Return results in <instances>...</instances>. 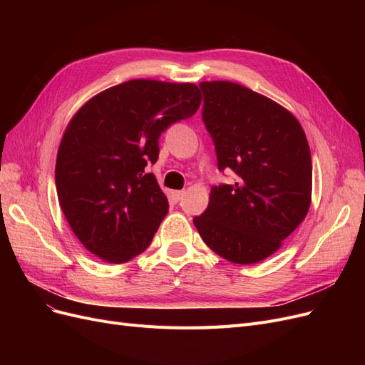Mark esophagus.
Wrapping results in <instances>:
<instances>
[{
  "label": "esophagus",
  "mask_w": 365,
  "mask_h": 365,
  "mask_svg": "<svg viewBox=\"0 0 365 365\" xmlns=\"http://www.w3.org/2000/svg\"><path fill=\"white\" fill-rule=\"evenodd\" d=\"M184 195H185V192H182V190H172L170 192V200L173 202H180L184 197Z\"/></svg>",
  "instance_id": "34e87169"
}]
</instances>
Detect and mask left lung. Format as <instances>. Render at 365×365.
Returning <instances> with one entry per match:
<instances>
[{"instance_id": "left-lung-1", "label": "left lung", "mask_w": 365, "mask_h": 365, "mask_svg": "<svg viewBox=\"0 0 365 365\" xmlns=\"http://www.w3.org/2000/svg\"><path fill=\"white\" fill-rule=\"evenodd\" d=\"M200 86L217 168L231 169L239 180L215 185L193 224L220 257L257 263L277 251L309 212L311 149L300 121L277 102L235 82Z\"/></svg>"}]
</instances>
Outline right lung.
<instances>
[{
  "label": "right lung",
  "instance_id": "obj_1",
  "mask_svg": "<svg viewBox=\"0 0 365 365\" xmlns=\"http://www.w3.org/2000/svg\"><path fill=\"white\" fill-rule=\"evenodd\" d=\"M201 105L195 83L134 79L108 88L74 114L56 158V190L81 244L109 263L145 251L169 212L148 163L158 140Z\"/></svg>",
  "mask_w": 365,
  "mask_h": 365
}]
</instances>
